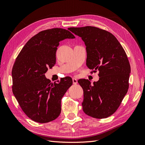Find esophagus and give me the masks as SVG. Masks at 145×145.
<instances>
[{
  "mask_svg": "<svg viewBox=\"0 0 145 145\" xmlns=\"http://www.w3.org/2000/svg\"><path fill=\"white\" fill-rule=\"evenodd\" d=\"M72 83H73L74 85L77 84V79H76V78H72Z\"/></svg>",
  "mask_w": 145,
  "mask_h": 145,
  "instance_id": "obj_1",
  "label": "esophagus"
}]
</instances>
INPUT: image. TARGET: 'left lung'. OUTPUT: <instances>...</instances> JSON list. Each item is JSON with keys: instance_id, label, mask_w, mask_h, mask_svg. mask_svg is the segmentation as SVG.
Instances as JSON below:
<instances>
[{"instance_id": "8db88e82", "label": "left lung", "mask_w": 145, "mask_h": 145, "mask_svg": "<svg viewBox=\"0 0 145 145\" xmlns=\"http://www.w3.org/2000/svg\"><path fill=\"white\" fill-rule=\"evenodd\" d=\"M68 29L85 42L86 65L91 72L99 71V80L93 85L88 79L78 80L83 90V111L92 117L107 118L117 111L128 92V57L116 37L106 30L91 26Z\"/></svg>"}]
</instances>
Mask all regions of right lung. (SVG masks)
<instances>
[{
    "label": "right lung",
    "instance_id": "right-lung-1",
    "mask_svg": "<svg viewBox=\"0 0 145 145\" xmlns=\"http://www.w3.org/2000/svg\"><path fill=\"white\" fill-rule=\"evenodd\" d=\"M75 36L68 30L42 31L27 42L12 69V90L20 108L29 118L45 123L61 112V100L72 84L70 77L51 83L45 74L56 63L59 42Z\"/></svg>",
    "mask_w": 145,
    "mask_h": 145
}]
</instances>
